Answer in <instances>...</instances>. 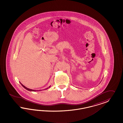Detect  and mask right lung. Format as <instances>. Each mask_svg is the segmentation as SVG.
<instances>
[{"label": "right lung", "mask_w": 123, "mask_h": 123, "mask_svg": "<svg viewBox=\"0 0 123 123\" xmlns=\"http://www.w3.org/2000/svg\"><path fill=\"white\" fill-rule=\"evenodd\" d=\"M20 84L22 85V86H23V87L25 88V89H26L27 90H28V91H31V92H36V91H37V92H38V91H39V90H36L31 89H29V88H27V87H26L25 86H24L23 84H22V83H21L20 82ZM50 86H49V87H47V88H45V90H47V89H48L49 88V87H50ZM41 90H39V91H41Z\"/></svg>", "instance_id": "obj_1"}]
</instances>
